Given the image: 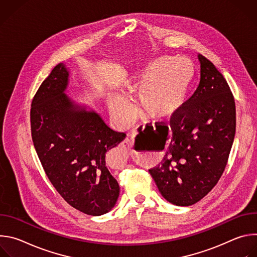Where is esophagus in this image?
<instances>
[{
	"instance_id": "esophagus-1",
	"label": "esophagus",
	"mask_w": 257,
	"mask_h": 257,
	"mask_svg": "<svg viewBox=\"0 0 257 257\" xmlns=\"http://www.w3.org/2000/svg\"><path fill=\"white\" fill-rule=\"evenodd\" d=\"M144 129V125H143V127H142V130ZM122 148L126 151V152H129V151H131V149H132V142H131V140L129 139V138H127V139H125L123 142H122Z\"/></svg>"
}]
</instances>
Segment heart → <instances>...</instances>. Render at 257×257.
<instances>
[{
    "mask_svg": "<svg viewBox=\"0 0 257 257\" xmlns=\"http://www.w3.org/2000/svg\"><path fill=\"white\" fill-rule=\"evenodd\" d=\"M189 73H187V67ZM193 77V67L185 58L161 57L150 62L131 86L139 91L142 112L151 118H165L184 102ZM109 108L114 117L122 122L129 120L132 106L121 95L109 98Z\"/></svg>",
    "mask_w": 257,
    "mask_h": 257,
    "instance_id": "1",
    "label": "heart"
}]
</instances>
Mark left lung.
<instances>
[{
	"instance_id": "1",
	"label": "left lung",
	"mask_w": 257,
	"mask_h": 257,
	"mask_svg": "<svg viewBox=\"0 0 257 257\" xmlns=\"http://www.w3.org/2000/svg\"><path fill=\"white\" fill-rule=\"evenodd\" d=\"M200 81L181 113L156 125L150 140L166 153L150 170L165 199L189 206L202 199L223 175L236 131L233 93L222 73L202 55ZM167 148H165V145Z\"/></svg>"
}]
</instances>
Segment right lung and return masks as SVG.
Here are the masks:
<instances>
[{"label":"right lung","instance_id":"1","mask_svg":"<svg viewBox=\"0 0 257 257\" xmlns=\"http://www.w3.org/2000/svg\"><path fill=\"white\" fill-rule=\"evenodd\" d=\"M68 80L69 71L60 63L36 91L30 109L32 141L59 194L81 212L101 215L115 206L120 193L105 155L126 134L73 101L65 93Z\"/></svg>","mask_w":257,"mask_h":257}]
</instances>
